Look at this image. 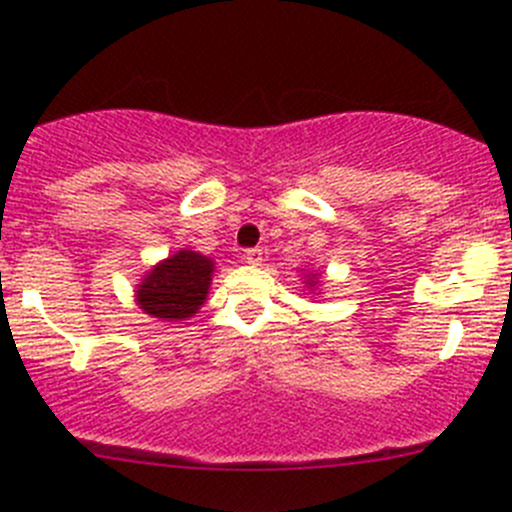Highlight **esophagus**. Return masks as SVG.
<instances>
[{
	"instance_id": "esophagus-1",
	"label": "esophagus",
	"mask_w": 512,
	"mask_h": 512,
	"mask_svg": "<svg viewBox=\"0 0 512 512\" xmlns=\"http://www.w3.org/2000/svg\"><path fill=\"white\" fill-rule=\"evenodd\" d=\"M244 261H246V263H254V266H258V263L263 261V251H261V249H246V251H244Z\"/></svg>"
}]
</instances>
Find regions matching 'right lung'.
<instances>
[{
    "mask_svg": "<svg viewBox=\"0 0 512 512\" xmlns=\"http://www.w3.org/2000/svg\"><path fill=\"white\" fill-rule=\"evenodd\" d=\"M212 258L197 251H179L155 266L138 288V303L152 318L184 320L197 313L212 283Z\"/></svg>",
    "mask_w": 512,
    "mask_h": 512,
    "instance_id": "right-lung-1",
    "label": "right lung"
}]
</instances>
